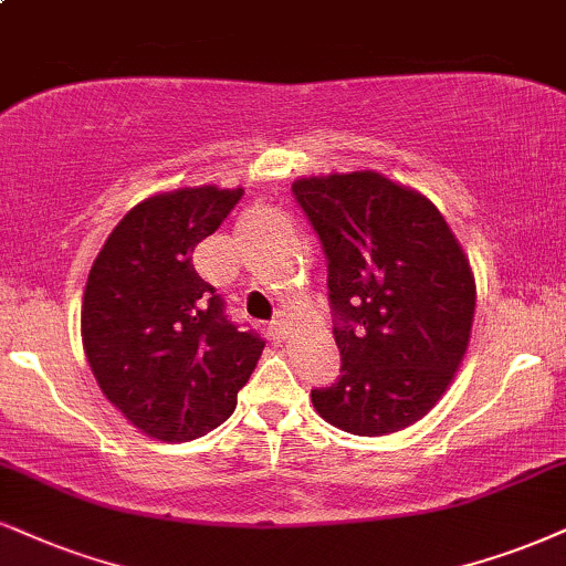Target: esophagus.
Here are the masks:
<instances>
[{"instance_id":"34e87169","label":"esophagus","mask_w":566,"mask_h":566,"mask_svg":"<svg viewBox=\"0 0 566 566\" xmlns=\"http://www.w3.org/2000/svg\"><path fill=\"white\" fill-rule=\"evenodd\" d=\"M285 331H289V325H285V317L277 315V317L270 323V333H272V336H275L277 340H283V338H285Z\"/></svg>"}]
</instances>
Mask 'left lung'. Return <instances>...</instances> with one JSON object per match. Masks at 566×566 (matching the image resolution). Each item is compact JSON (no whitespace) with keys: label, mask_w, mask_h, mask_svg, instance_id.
<instances>
[{"label":"left lung","mask_w":566,"mask_h":566,"mask_svg":"<svg viewBox=\"0 0 566 566\" xmlns=\"http://www.w3.org/2000/svg\"><path fill=\"white\" fill-rule=\"evenodd\" d=\"M327 256L340 375L315 411L352 436L420 422L457 378L475 319V272L438 207L378 170L294 180Z\"/></svg>","instance_id":"8db88e82"}]
</instances>
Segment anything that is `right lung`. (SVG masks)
Segmentation results:
<instances>
[{"label": "right lung", "instance_id": "1", "mask_svg": "<svg viewBox=\"0 0 566 566\" xmlns=\"http://www.w3.org/2000/svg\"><path fill=\"white\" fill-rule=\"evenodd\" d=\"M241 197V186L205 184L138 201L88 270V367L107 401L157 441H193L226 422L262 357V340L222 315L191 260Z\"/></svg>", "mask_w": 566, "mask_h": 566}]
</instances>
